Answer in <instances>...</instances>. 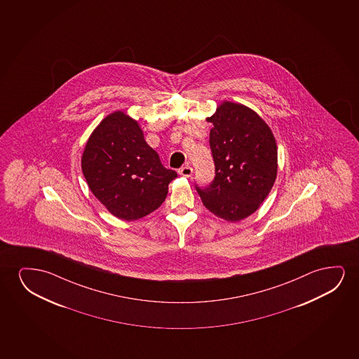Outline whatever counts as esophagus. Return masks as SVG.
Masks as SVG:
<instances>
[{
	"label": "esophagus",
	"instance_id": "esophagus-1",
	"mask_svg": "<svg viewBox=\"0 0 359 359\" xmlns=\"http://www.w3.org/2000/svg\"><path fill=\"white\" fill-rule=\"evenodd\" d=\"M192 172H194V169H192L190 165H185V167H182L180 170H179V174L182 175V177H191Z\"/></svg>",
	"mask_w": 359,
	"mask_h": 359
}]
</instances>
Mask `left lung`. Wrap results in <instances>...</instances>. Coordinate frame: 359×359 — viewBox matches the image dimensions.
Segmentation results:
<instances>
[{
    "label": "left lung",
    "instance_id": "obj_1",
    "mask_svg": "<svg viewBox=\"0 0 359 359\" xmlns=\"http://www.w3.org/2000/svg\"><path fill=\"white\" fill-rule=\"evenodd\" d=\"M206 120L213 123L210 146L216 177L206 189L196 187L197 192L215 216L241 221L260 207L275 184V136L252 109L228 100Z\"/></svg>",
    "mask_w": 359,
    "mask_h": 359
}]
</instances>
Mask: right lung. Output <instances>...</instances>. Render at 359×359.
Wrapping results in <instances>:
<instances>
[{
  "label": "right lung",
  "instance_id": "obj_1",
  "mask_svg": "<svg viewBox=\"0 0 359 359\" xmlns=\"http://www.w3.org/2000/svg\"><path fill=\"white\" fill-rule=\"evenodd\" d=\"M82 172L90 191L113 216L136 221L161 207L177 177L163 167L142 128L121 110L109 114L86 143Z\"/></svg>",
  "mask_w": 359,
  "mask_h": 359
}]
</instances>
